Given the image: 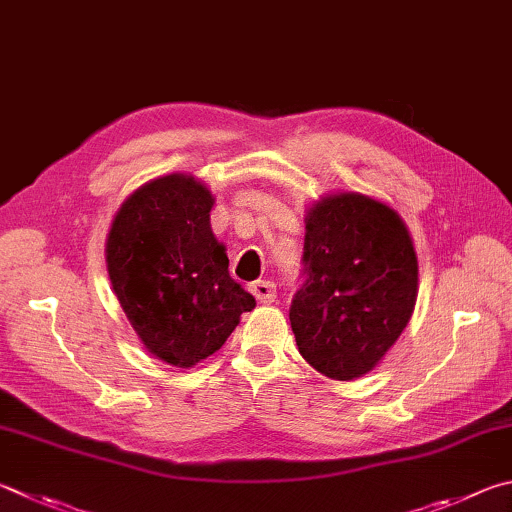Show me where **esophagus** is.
<instances>
[{
	"label": "esophagus",
	"mask_w": 512,
	"mask_h": 512,
	"mask_svg": "<svg viewBox=\"0 0 512 512\" xmlns=\"http://www.w3.org/2000/svg\"><path fill=\"white\" fill-rule=\"evenodd\" d=\"M250 293L255 295V300H257V302H262V304H271V302H275V297H277V288H275V284H273V282H268V280H259V282H253V284H250Z\"/></svg>",
	"instance_id": "obj_1"
}]
</instances>
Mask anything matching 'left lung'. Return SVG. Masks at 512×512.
Instances as JSON below:
<instances>
[{
  "instance_id": "obj_1",
  "label": "left lung",
  "mask_w": 512,
  "mask_h": 512,
  "mask_svg": "<svg viewBox=\"0 0 512 512\" xmlns=\"http://www.w3.org/2000/svg\"><path fill=\"white\" fill-rule=\"evenodd\" d=\"M304 284L291 327L309 365L333 380L374 369L410 322L418 259L398 212L358 192H338L306 212Z\"/></svg>"
}]
</instances>
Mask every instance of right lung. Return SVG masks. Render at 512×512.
<instances>
[{
  "label": "right lung",
  "instance_id": "1",
  "mask_svg": "<svg viewBox=\"0 0 512 512\" xmlns=\"http://www.w3.org/2000/svg\"><path fill=\"white\" fill-rule=\"evenodd\" d=\"M215 197L190 174H167L134 190L107 235V271L145 349L188 369L219 351L255 309L228 273L226 246L210 228Z\"/></svg>",
  "mask_w": 512,
  "mask_h": 512
}]
</instances>
